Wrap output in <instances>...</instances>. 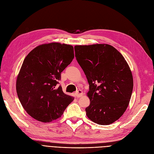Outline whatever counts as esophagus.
<instances>
[{
    "label": "esophagus",
    "instance_id": "1",
    "mask_svg": "<svg viewBox=\"0 0 154 154\" xmlns=\"http://www.w3.org/2000/svg\"><path fill=\"white\" fill-rule=\"evenodd\" d=\"M75 94H76V96L77 97H80L82 95H83V92H82V90H78V91H76Z\"/></svg>",
    "mask_w": 154,
    "mask_h": 154
}]
</instances>
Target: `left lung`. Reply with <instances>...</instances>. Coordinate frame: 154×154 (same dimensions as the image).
<instances>
[{
	"instance_id": "1",
	"label": "left lung",
	"mask_w": 154,
	"mask_h": 154,
	"mask_svg": "<svg viewBox=\"0 0 154 154\" xmlns=\"http://www.w3.org/2000/svg\"><path fill=\"white\" fill-rule=\"evenodd\" d=\"M75 51L89 84L88 118L99 125L113 123L124 114L131 97L133 78L129 65L109 45L75 46Z\"/></svg>"
}]
</instances>
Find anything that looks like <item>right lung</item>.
I'll list each match as a JSON object with an SVG mask.
<instances>
[{
    "instance_id": "1",
    "label": "right lung",
    "mask_w": 154,
    "mask_h": 154,
    "mask_svg": "<svg viewBox=\"0 0 154 154\" xmlns=\"http://www.w3.org/2000/svg\"><path fill=\"white\" fill-rule=\"evenodd\" d=\"M74 57L72 46L52 43L37 46L25 57L16 87L22 106L34 119L50 122L59 119L74 100L57 86Z\"/></svg>"
}]
</instances>
